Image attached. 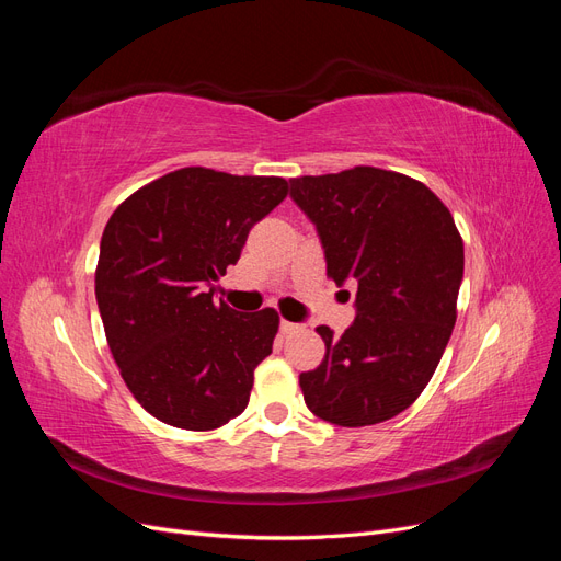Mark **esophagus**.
<instances>
[{
	"mask_svg": "<svg viewBox=\"0 0 561 561\" xmlns=\"http://www.w3.org/2000/svg\"><path fill=\"white\" fill-rule=\"evenodd\" d=\"M301 325H297V322H290V320H280V332L283 334H293V332H299Z\"/></svg>",
	"mask_w": 561,
	"mask_h": 561,
	"instance_id": "1",
	"label": "esophagus"
}]
</instances>
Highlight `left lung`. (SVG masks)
I'll return each instance as SVG.
<instances>
[{"instance_id":"left-lung-1","label":"left lung","mask_w":561,"mask_h":561,"mask_svg":"<svg viewBox=\"0 0 561 561\" xmlns=\"http://www.w3.org/2000/svg\"><path fill=\"white\" fill-rule=\"evenodd\" d=\"M293 198L318 227L336 285L358 283L353 325L299 375L309 410L344 428L404 412L428 386L456 322L463 239L426 184L375 165L293 178Z\"/></svg>"}]
</instances>
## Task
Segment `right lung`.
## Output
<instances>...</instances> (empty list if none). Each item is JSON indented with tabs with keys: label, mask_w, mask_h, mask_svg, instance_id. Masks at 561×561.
I'll return each instance as SVG.
<instances>
[{
	"label": "right lung",
	"mask_w": 561,
	"mask_h": 561,
	"mask_svg": "<svg viewBox=\"0 0 561 561\" xmlns=\"http://www.w3.org/2000/svg\"><path fill=\"white\" fill-rule=\"evenodd\" d=\"M290 192L283 178L190 165L133 192L103 231L95 299L133 398L168 426L239 416L274 346V309L239 313L206 285L241 260L250 229Z\"/></svg>",
	"instance_id": "right-lung-1"
}]
</instances>
